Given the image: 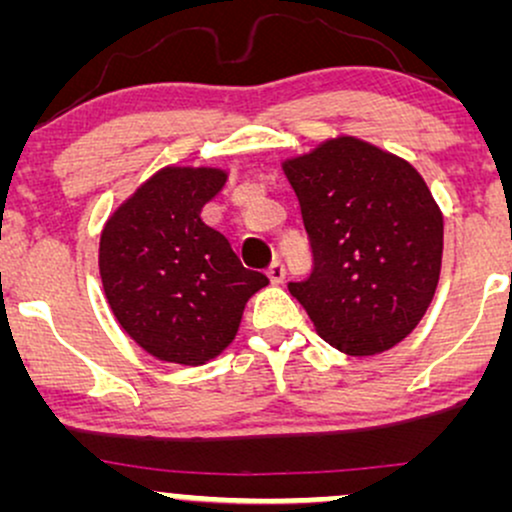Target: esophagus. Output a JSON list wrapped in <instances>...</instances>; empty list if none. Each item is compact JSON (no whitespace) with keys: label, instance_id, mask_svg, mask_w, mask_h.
<instances>
[{"label":"esophagus","instance_id":"34e87169","mask_svg":"<svg viewBox=\"0 0 512 512\" xmlns=\"http://www.w3.org/2000/svg\"><path fill=\"white\" fill-rule=\"evenodd\" d=\"M267 276H269V281H272V284H284V279H286L284 264H281L279 260L272 262V267L267 269Z\"/></svg>","mask_w":512,"mask_h":512}]
</instances>
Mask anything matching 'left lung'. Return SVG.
I'll use <instances>...</instances> for the list:
<instances>
[{"mask_svg":"<svg viewBox=\"0 0 512 512\" xmlns=\"http://www.w3.org/2000/svg\"><path fill=\"white\" fill-rule=\"evenodd\" d=\"M281 168L315 257L313 274L289 291L334 349H392L426 315L440 279L443 211L426 180L404 158L349 134Z\"/></svg>","mask_w":512,"mask_h":512,"instance_id":"8db88e82","label":"left lung"}]
</instances>
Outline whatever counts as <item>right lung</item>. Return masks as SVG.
<instances>
[{
	"mask_svg": "<svg viewBox=\"0 0 512 512\" xmlns=\"http://www.w3.org/2000/svg\"><path fill=\"white\" fill-rule=\"evenodd\" d=\"M214 166H166L105 221L98 269L115 320L146 354L204 366L236 339L245 303L269 284L202 221L226 185Z\"/></svg>",
	"mask_w": 512,
	"mask_h": 512,
	"instance_id": "1",
	"label": "right lung"
}]
</instances>
